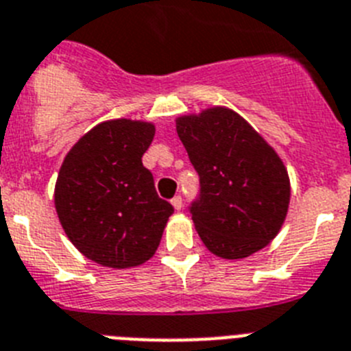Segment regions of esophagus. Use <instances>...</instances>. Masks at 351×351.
Here are the masks:
<instances>
[{"label":"esophagus","instance_id":"34e87169","mask_svg":"<svg viewBox=\"0 0 351 351\" xmlns=\"http://www.w3.org/2000/svg\"><path fill=\"white\" fill-rule=\"evenodd\" d=\"M172 206H173V209H176V211H181V208H182V199L181 197H173L172 199Z\"/></svg>","mask_w":351,"mask_h":351}]
</instances>
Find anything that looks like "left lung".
Masks as SVG:
<instances>
[{
	"instance_id": "8db88e82",
	"label": "left lung",
	"mask_w": 351,
	"mask_h": 351,
	"mask_svg": "<svg viewBox=\"0 0 351 351\" xmlns=\"http://www.w3.org/2000/svg\"><path fill=\"white\" fill-rule=\"evenodd\" d=\"M176 130L200 178L191 220L209 252L245 259L269 245L286 220L291 184L280 156L226 106L176 119Z\"/></svg>"
}]
</instances>
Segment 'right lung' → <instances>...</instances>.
Returning <instances> with one entry per match:
<instances>
[{
  "instance_id": "1",
  "label": "right lung",
  "mask_w": 351,
  "mask_h": 351,
  "mask_svg": "<svg viewBox=\"0 0 351 351\" xmlns=\"http://www.w3.org/2000/svg\"><path fill=\"white\" fill-rule=\"evenodd\" d=\"M152 122L115 119L77 140L60 167L55 208L71 243L90 261L134 268L149 261L173 208L156 193L142 156Z\"/></svg>"
}]
</instances>
